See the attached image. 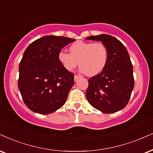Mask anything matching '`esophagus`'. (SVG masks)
I'll return each instance as SVG.
<instances>
[{"label": "esophagus", "instance_id": "esophagus-1", "mask_svg": "<svg viewBox=\"0 0 153 153\" xmlns=\"http://www.w3.org/2000/svg\"><path fill=\"white\" fill-rule=\"evenodd\" d=\"M80 78V76H78V75H74V82H77L79 80V79Z\"/></svg>", "mask_w": 153, "mask_h": 153}]
</instances>
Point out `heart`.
<instances>
[{"label":"heart","mask_w":153,"mask_h":153,"mask_svg":"<svg viewBox=\"0 0 153 153\" xmlns=\"http://www.w3.org/2000/svg\"><path fill=\"white\" fill-rule=\"evenodd\" d=\"M69 52L61 50L58 53V60L67 71H72L79 62L81 72L93 76L101 73L108 62V49L101 42L76 41L71 45Z\"/></svg>","instance_id":"1"}]
</instances>
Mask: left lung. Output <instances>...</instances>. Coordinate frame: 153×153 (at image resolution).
<instances>
[{
    "instance_id": "obj_1",
    "label": "left lung",
    "mask_w": 153,
    "mask_h": 153,
    "mask_svg": "<svg viewBox=\"0 0 153 153\" xmlns=\"http://www.w3.org/2000/svg\"><path fill=\"white\" fill-rule=\"evenodd\" d=\"M86 39L101 41L108 51L104 69L88 81L86 99L94 108L102 113L117 112L128 104L134 87L133 65L128 52L118 39L111 35L103 34Z\"/></svg>"
}]
</instances>
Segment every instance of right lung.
I'll return each instance as SVG.
<instances>
[{"label":"right lung","instance_id":"right-lung-1","mask_svg":"<svg viewBox=\"0 0 153 153\" xmlns=\"http://www.w3.org/2000/svg\"><path fill=\"white\" fill-rule=\"evenodd\" d=\"M75 39L47 35L32 42L19 66L18 88L33 112L50 114L61 108L74 85V74L62 67L58 53Z\"/></svg>","mask_w":153,"mask_h":153}]
</instances>
